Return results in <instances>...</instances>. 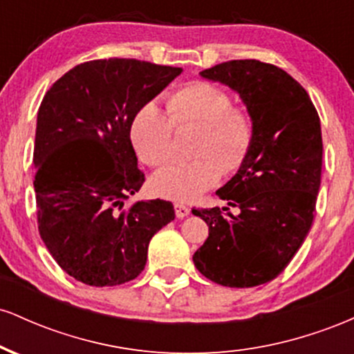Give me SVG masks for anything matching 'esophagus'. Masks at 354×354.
<instances>
[{
  "mask_svg": "<svg viewBox=\"0 0 354 354\" xmlns=\"http://www.w3.org/2000/svg\"><path fill=\"white\" fill-rule=\"evenodd\" d=\"M189 206L183 205V203H174V213H176L178 218H185L189 214Z\"/></svg>",
  "mask_w": 354,
  "mask_h": 354,
  "instance_id": "34e87169",
  "label": "esophagus"
}]
</instances>
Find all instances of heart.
Returning <instances> with one entry per match:
<instances>
[{"instance_id": "heart-1", "label": "heart", "mask_w": 354, "mask_h": 354, "mask_svg": "<svg viewBox=\"0 0 354 354\" xmlns=\"http://www.w3.org/2000/svg\"><path fill=\"white\" fill-rule=\"evenodd\" d=\"M166 113L146 103L135 113L129 126L133 148L141 161L160 168L171 160L174 128L200 126L194 145L196 160L173 163L151 178L158 196L178 203L198 200L221 180L246 163L256 138L251 111L233 104V96L213 81L196 80L183 84L166 98Z\"/></svg>"}]
</instances>
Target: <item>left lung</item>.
I'll list each match as a JSON object with an SVG mask.
<instances>
[{
    "label": "left lung",
    "instance_id": "left-lung-1",
    "mask_svg": "<svg viewBox=\"0 0 354 354\" xmlns=\"http://www.w3.org/2000/svg\"><path fill=\"white\" fill-rule=\"evenodd\" d=\"M201 76L239 93L256 138L246 163L216 191L239 213L193 209L209 228L193 261L223 286H258L284 271L311 230L323 165L319 116L306 89L274 64L231 59Z\"/></svg>",
    "mask_w": 354,
    "mask_h": 354
}]
</instances>
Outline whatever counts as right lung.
Instances as JSON below:
<instances>
[{"instance_id":"1","label":"right lung","mask_w":354,"mask_h":354,"mask_svg":"<svg viewBox=\"0 0 354 354\" xmlns=\"http://www.w3.org/2000/svg\"><path fill=\"white\" fill-rule=\"evenodd\" d=\"M183 68L109 58L53 83L36 123L38 231L59 268L89 286H116L145 270L148 245L174 219L173 203L126 200L140 191L129 140L135 113Z\"/></svg>"}]
</instances>
